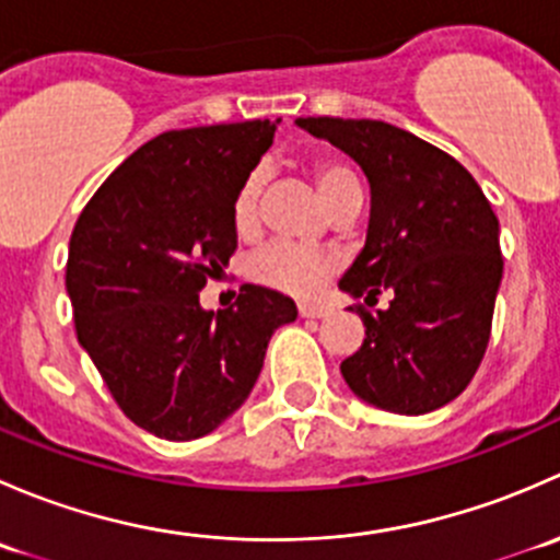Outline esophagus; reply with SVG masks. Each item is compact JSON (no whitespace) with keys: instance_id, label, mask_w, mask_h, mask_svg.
<instances>
[{"instance_id":"obj_1","label":"esophagus","mask_w":560,"mask_h":560,"mask_svg":"<svg viewBox=\"0 0 560 560\" xmlns=\"http://www.w3.org/2000/svg\"><path fill=\"white\" fill-rule=\"evenodd\" d=\"M298 312H301V316H306V319H319V316H327L330 308L319 306V303H298Z\"/></svg>"}]
</instances>
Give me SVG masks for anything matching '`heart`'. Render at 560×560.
Masks as SVG:
<instances>
[{
	"label": "heart",
	"mask_w": 560,
	"mask_h": 560,
	"mask_svg": "<svg viewBox=\"0 0 560 560\" xmlns=\"http://www.w3.org/2000/svg\"><path fill=\"white\" fill-rule=\"evenodd\" d=\"M314 184L327 208L336 206L349 191H360L358 175L341 160H319L314 162ZM259 175L252 173L241 184L233 202V222L241 235H252L259 224ZM336 273V259L325 252L314 248L273 244L254 257L252 279L270 290L287 292L295 298H312Z\"/></svg>",
	"instance_id": "1"
}]
</instances>
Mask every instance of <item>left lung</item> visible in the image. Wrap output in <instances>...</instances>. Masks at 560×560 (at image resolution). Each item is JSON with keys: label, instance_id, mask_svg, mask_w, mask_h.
<instances>
[{"label": "left lung", "instance_id": "obj_1", "mask_svg": "<svg viewBox=\"0 0 560 560\" xmlns=\"http://www.w3.org/2000/svg\"><path fill=\"white\" fill-rule=\"evenodd\" d=\"M347 151L371 184L369 238L338 281L365 338L341 363L354 395L385 411L425 415L477 374L490 341L504 259L499 219L474 175L447 151L371 118H298Z\"/></svg>", "mask_w": 560, "mask_h": 560}]
</instances>
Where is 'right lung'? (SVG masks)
I'll return each instance as SVG.
<instances>
[{"label":"right lung","instance_id":"obj_1","mask_svg":"<svg viewBox=\"0 0 560 560\" xmlns=\"http://www.w3.org/2000/svg\"><path fill=\"white\" fill-rule=\"evenodd\" d=\"M273 121L171 129L121 162L78 217L67 295L81 347L138 428L189 442L248 398L292 298L241 287L206 312L200 290L238 248L233 202Z\"/></svg>","mask_w":560,"mask_h":560}]
</instances>
